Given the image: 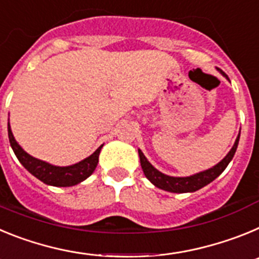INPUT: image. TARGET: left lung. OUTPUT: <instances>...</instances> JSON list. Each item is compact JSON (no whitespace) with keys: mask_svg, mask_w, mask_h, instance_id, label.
<instances>
[{"mask_svg":"<svg viewBox=\"0 0 259 259\" xmlns=\"http://www.w3.org/2000/svg\"><path fill=\"white\" fill-rule=\"evenodd\" d=\"M222 74H223V72H222ZM223 75L227 77V75L226 74ZM239 139H240V135L237 136L236 141H235V144H233L232 149L230 150V153H228V154L226 155V157H224L218 164H215L214 167H211V168H209V170L198 172L196 174V175L188 176V178H174V176H168L159 172L157 168H154V167L149 163V161L146 159L145 155L143 154V152L139 149L140 163L146 178H148V179H149L155 187H158V188H161L167 192H174V193L196 192L198 191V189L202 188V187H205V185L209 184V183H211L214 179H217V178L223 172L224 168L228 166V163H230L231 159H232L233 155H235V153H236L237 145H239Z\"/></svg>","mask_w":259,"mask_h":259,"instance_id":"obj_1","label":"left lung"}]
</instances>
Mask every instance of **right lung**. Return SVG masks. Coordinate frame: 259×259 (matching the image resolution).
<instances>
[{"instance_id": "right-lung-1", "label": "right lung", "mask_w": 259, "mask_h": 259, "mask_svg": "<svg viewBox=\"0 0 259 259\" xmlns=\"http://www.w3.org/2000/svg\"><path fill=\"white\" fill-rule=\"evenodd\" d=\"M8 132L11 148H13L14 153H15L20 163L26 167L27 171H29L35 178H37L38 180H41V182L48 185L71 187V185L79 184L80 182H83L88 176L92 175L95 168L97 167L98 155L101 152L102 145L92 155H89L88 158L83 159L79 163L67 167H58L47 163L44 161H40L37 158H33L28 153L24 152L14 139L13 132L10 130V124L8 125Z\"/></svg>"}]
</instances>
